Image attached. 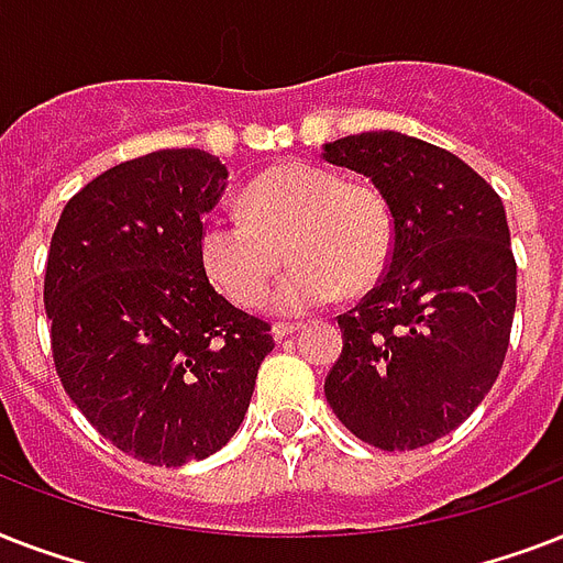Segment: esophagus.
<instances>
[{
	"label": "esophagus",
	"instance_id": "esophagus-1",
	"mask_svg": "<svg viewBox=\"0 0 563 563\" xmlns=\"http://www.w3.org/2000/svg\"><path fill=\"white\" fill-rule=\"evenodd\" d=\"M298 330H300L298 324H283V321H277V324L272 327V333H274V339H277V342H283V339H286V335L298 333Z\"/></svg>",
	"mask_w": 563,
	"mask_h": 563
}]
</instances>
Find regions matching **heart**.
I'll return each mask as SVG.
<instances>
[{"mask_svg": "<svg viewBox=\"0 0 563 563\" xmlns=\"http://www.w3.org/2000/svg\"><path fill=\"white\" fill-rule=\"evenodd\" d=\"M394 245L391 207L371 184L342 180L318 163H283L256 175L242 192V216L212 212L198 230V263L207 280L236 307H256L283 265L272 307L300 316L371 289Z\"/></svg>", "mask_w": 563, "mask_h": 563, "instance_id": "b5f03b06", "label": "heart"}]
</instances>
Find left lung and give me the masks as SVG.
<instances>
[{"label": "left lung", "instance_id": "left-lung-1", "mask_svg": "<svg viewBox=\"0 0 563 563\" xmlns=\"http://www.w3.org/2000/svg\"><path fill=\"white\" fill-rule=\"evenodd\" d=\"M391 207L394 245L374 289L339 316L324 379L335 418L402 453L453 432L497 383L517 307L506 207L455 154L394 131L324 145Z\"/></svg>", "mask_w": 563, "mask_h": 563}]
</instances>
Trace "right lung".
I'll return each instance as SVG.
<instances>
[{"label": "right lung", "mask_w": 563, "mask_h": 563, "mask_svg": "<svg viewBox=\"0 0 563 563\" xmlns=\"http://www.w3.org/2000/svg\"><path fill=\"white\" fill-rule=\"evenodd\" d=\"M228 166L163 148L90 180L48 245L43 303L60 385L101 438L157 467L228 444L272 324L221 298L198 263Z\"/></svg>", "instance_id": "obj_1"}]
</instances>
